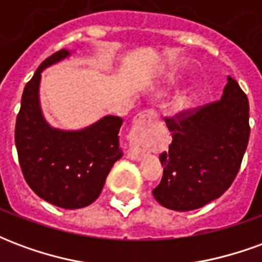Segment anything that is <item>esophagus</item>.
<instances>
[{
  "label": "esophagus",
  "mask_w": 262,
  "mask_h": 262,
  "mask_svg": "<svg viewBox=\"0 0 262 262\" xmlns=\"http://www.w3.org/2000/svg\"><path fill=\"white\" fill-rule=\"evenodd\" d=\"M157 122H159V114H157L156 111H153V109H147V111H144L142 114L137 115V118L135 119V126H136V127H140V126L144 125H154V123H157ZM142 154L143 151L140 148L132 146V147L129 148L127 156H129L132 160H140L142 159Z\"/></svg>",
  "instance_id": "obj_1"
}]
</instances>
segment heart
<instances>
[{"mask_svg": "<svg viewBox=\"0 0 262 262\" xmlns=\"http://www.w3.org/2000/svg\"><path fill=\"white\" fill-rule=\"evenodd\" d=\"M188 102V97L185 94H180L178 97L176 98V101H174V105H176L177 108H182L185 103Z\"/></svg>", "mask_w": 262, "mask_h": 262, "instance_id": "1", "label": "heart"}]
</instances>
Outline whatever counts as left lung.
I'll return each instance as SVG.
<instances>
[{
    "instance_id": "8db88e82",
    "label": "left lung",
    "mask_w": 262,
    "mask_h": 262,
    "mask_svg": "<svg viewBox=\"0 0 262 262\" xmlns=\"http://www.w3.org/2000/svg\"><path fill=\"white\" fill-rule=\"evenodd\" d=\"M250 105L227 77L222 99L167 116L172 142L160 154L163 178L156 201L171 210L202 208L222 196L238 174L250 139Z\"/></svg>"
}]
</instances>
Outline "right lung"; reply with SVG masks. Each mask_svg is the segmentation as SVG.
<instances>
[{"label": "right lung", "mask_w": 262, "mask_h": 262, "mask_svg": "<svg viewBox=\"0 0 262 262\" xmlns=\"http://www.w3.org/2000/svg\"><path fill=\"white\" fill-rule=\"evenodd\" d=\"M69 54L67 50L52 54L25 85L15 144L24 178L37 196L59 208L80 209L99 196L109 171L122 157L123 120L105 116L78 132L57 130L46 123L39 106L40 73Z\"/></svg>", "instance_id": "right-lung-1"}]
</instances>
